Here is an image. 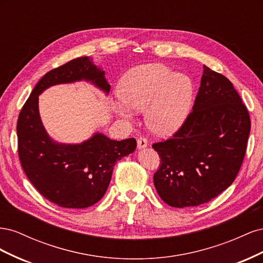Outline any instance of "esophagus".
<instances>
[{"instance_id":"obj_1","label":"esophagus","mask_w":263,"mask_h":263,"mask_svg":"<svg viewBox=\"0 0 263 263\" xmlns=\"http://www.w3.org/2000/svg\"><path fill=\"white\" fill-rule=\"evenodd\" d=\"M147 145H148L147 140L145 138H142V137L138 138V140H137V148L138 149H144L147 147Z\"/></svg>"}]
</instances>
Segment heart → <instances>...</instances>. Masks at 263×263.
Here are the masks:
<instances>
[{
  "instance_id": "heart-1",
  "label": "heart",
  "mask_w": 263,
  "mask_h": 263,
  "mask_svg": "<svg viewBox=\"0 0 263 263\" xmlns=\"http://www.w3.org/2000/svg\"><path fill=\"white\" fill-rule=\"evenodd\" d=\"M118 97L113 102L115 113L126 122L135 110L146 109L147 126L159 136H170L184 122L193 98V83L183 73L160 63L129 70L118 83Z\"/></svg>"
}]
</instances>
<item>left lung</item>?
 Listing matches in <instances>:
<instances>
[{
	"label": "left lung",
	"mask_w": 263,
	"mask_h": 263,
	"mask_svg": "<svg viewBox=\"0 0 263 263\" xmlns=\"http://www.w3.org/2000/svg\"><path fill=\"white\" fill-rule=\"evenodd\" d=\"M250 126L233 83L203 66L193 110L172 138L153 145L161 159L154 176L161 200L182 209L218 196L239 172Z\"/></svg>",
	"instance_id": "8db88e82"
}]
</instances>
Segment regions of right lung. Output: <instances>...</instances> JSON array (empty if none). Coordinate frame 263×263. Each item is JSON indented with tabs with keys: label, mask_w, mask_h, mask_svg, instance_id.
<instances>
[{
	"label": "right lung",
	"mask_w": 263,
	"mask_h": 263,
	"mask_svg": "<svg viewBox=\"0 0 263 263\" xmlns=\"http://www.w3.org/2000/svg\"><path fill=\"white\" fill-rule=\"evenodd\" d=\"M82 80L109 92L105 72L91 58L73 59L39 80L21 110L16 127L24 172L44 197L66 209H85L99 202L108 187L115 163L137 146L134 138L117 141L101 133L73 145L49 137L39 115V94L55 84Z\"/></svg>",
	"instance_id": "obj_1"
}]
</instances>
